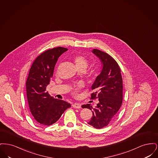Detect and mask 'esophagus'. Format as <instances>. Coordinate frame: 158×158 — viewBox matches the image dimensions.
Segmentation results:
<instances>
[{
	"label": "esophagus",
	"instance_id": "34e87169",
	"mask_svg": "<svg viewBox=\"0 0 158 158\" xmlns=\"http://www.w3.org/2000/svg\"><path fill=\"white\" fill-rule=\"evenodd\" d=\"M72 106L73 107V108H77V109H79V108H81V104H80V103H74L73 105H72Z\"/></svg>",
	"mask_w": 158,
	"mask_h": 158
}]
</instances>
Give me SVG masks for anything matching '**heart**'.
Listing matches in <instances>:
<instances>
[{
  "label": "heart",
  "mask_w": 158,
  "mask_h": 158,
  "mask_svg": "<svg viewBox=\"0 0 158 158\" xmlns=\"http://www.w3.org/2000/svg\"><path fill=\"white\" fill-rule=\"evenodd\" d=\"M73 61L75 64L76 67L77 69H82L85 70L88 67V60L86 57L81 55H77L74 57L73 58ZM82 85L81 83L78 84L76 87L73 89V94H77V92L82 88Z\"/></svg>",
  "instance_id": "1"
}]
</instances>
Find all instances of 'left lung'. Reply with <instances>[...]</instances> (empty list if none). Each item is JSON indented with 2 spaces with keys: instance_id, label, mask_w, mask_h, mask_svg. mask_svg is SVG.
Masks as SVG:
<instances>
[{
  "instance_id": "left-lung-1",
  "label": "left lung",
  "mask_w": 158,
  "mask_h": 158,
  "mask_svg": "<svg viewBox=\"0 0 158 158\" xmlns=\"http://www.w3.org/2000/svg\"><path fill=\"white\" fill-rule=\"evenodd\" d=\"M92 52L102 64L101 73L91 87L94 92L90 95V99L98 98L99 102L95 108L89 104L82 107L88 108L92 112V117L88 123L94 128H102L108 125L120 108L123 101V79L120 66L111 56L97 49Z\"/></svg>"
}]
</instances>
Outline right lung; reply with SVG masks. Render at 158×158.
I'll return each instance as SVG.
<instances>
[{
  "instance_id": "right-lung-1",
  "label": "right lung",
  "mask_w": 158,
  "mask_h": 158,
  "mask_svg": "<svg viewBox=\"0 0 158 158\" xmlns=\"http://www.w3.org/2000/svg\"><path fill=\"white\" fill-rule=\"evenodd\" d=\"M68 50L59 47L46 50L35 59L30 69L26 82L28 102L32 115L41 124L55 123L71 106L63 100L51 97L46 91L59 57Z\"/></svg>"
}]
</instances>
